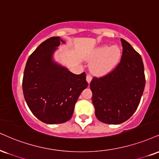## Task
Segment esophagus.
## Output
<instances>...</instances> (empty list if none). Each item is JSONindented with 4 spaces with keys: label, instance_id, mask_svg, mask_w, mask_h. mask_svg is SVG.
Returning <instances> with one entry per match:
<instances>
[{
    "label": "esophagus",
    "instance_id": "obj_1",
    "mask_svg": "<svg viewBox=\"0 0 159 159\" xmlns=\"http://www.w3.org/2000/svg\"><path fill=\"white\" fill-rule=\"evenodd\" d=\"M92 79H93V77H92V75L90 74H87V77H86V80H87V83L89 84L92 81Z\"/></svg>",
    "mask_w": 159,
    "mask_h": 159
}]
</instances>
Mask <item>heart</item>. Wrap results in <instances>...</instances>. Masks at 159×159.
Returning <instances> with one entry per match:
<instances>
[{"label":"heart","instance_id":"obj_1","mask_svg":"<svg viewBox=\"0 0 159 159\" xmlns=\"http://www.w3.org/2000/svg\"><path fill=\"white\" fill-rule=\"evenodd\" d=\"M121 56V49L118 46H99L89 55V60L93 61L90 66L91 71L98 76L110 73L119 63Z\"/></svg>","mask_w":159,"mask_h":159}]
</instances>
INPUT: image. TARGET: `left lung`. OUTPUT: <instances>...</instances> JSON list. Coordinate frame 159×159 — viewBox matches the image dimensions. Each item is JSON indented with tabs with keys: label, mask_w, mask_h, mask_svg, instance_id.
<instances>
[{
	"label": "left lung",
	"mask_w": 159,
	"mask_h": 159,
	"mask_svg": "<svg viewBox=\"0 0 159 159\" xmlns=\"http://www.w3.org/2000/svg\"><path fill=\"white\" fill-rule=\"evenodd\" d=\"M123 51L119 64L104 77L90 83L95 116L105 124H119L133 116L145 87L144 68L141 55L127 41L121 39Z\"/></svg>",
	"instance_id": "8db88e82"
}]
</instances>
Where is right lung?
<instances>
[{"mask_svg": "<svg viewBox=\"0 0 159 159\" xmlns=\"http://www.w3.org/2000/svg\"><path fill=\"white\" fill-rule=\"evenodd\" d=\"M61 43L52 37L29 57L23 78V92L29 108L43 123L61 124L72 118L78 97L87 87L85 72L72 73L53 59Z\"/></svg>", "mask_w": 159, "mask_h": 159, "instance_id": "1", "label": "right lung"}]
</instances>
